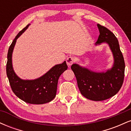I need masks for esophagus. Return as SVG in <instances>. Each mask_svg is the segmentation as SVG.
Instances as JSON below:
<instances>
[{"instance_id": "obj_1", "label": "esophagus", "mask_w": 131, "mask_h": 131, "mask_svg": "<svg viewBox=\"0 0 131 131\" xmlns=\"http://www.w3.org/2000/svg\"><path fill=\"white\" fill-rule=\"evenodd\" d=\"M74 61H75L74 58L73 57H71V56L68 57V58H67V60H66V61H67V63L68 66L71 65V64L74 62Z\"/></svg>"}]
</instances>
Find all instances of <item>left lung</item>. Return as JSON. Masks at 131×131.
Masks as SVG:
<instances>
[{
	"mask_svg": "<svg viewBox=\"0 0 131 131\" xmlns=\"http://www.w3.org/2000/svg\"><path fill=\"white\" fill-rule=\"evenodd\" d=\"M97 26L100 34L95 44L108 43L115 58L113 67L105 73H95L76 64H72L71 68L81 94L89 100L102 101L114 96L120 90L124 81L125 63L115 34L100 24Z\"/></svg>",
	"mask_w": 131,
	"mask_h": 131,
	"instance_id": "left-lung-1",
	"label": "left lung"
}]
</instances>
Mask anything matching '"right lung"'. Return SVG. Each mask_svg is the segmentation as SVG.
Instances as JSON below:
<instances>
[{"mask_svg":"<svg viewBox=\"0 0 131 131\" xmlns=\"http://www.w3.org/2000/svg\"><path fill=\"white\" fill-rule=\"evenodd\" d=\"M28 26L29 25L16 35L9 47L6 71L12 90L19 99L31 104H43L50 102L55 98L58 78L67 70L68 66L66 61L57 64L46 74L35 80H22L16 76L13 70L12 62L13 50L16 39Z\"/></svg>","mask_w":131,"mask_h":131,"instance_id":"add662e5","label":"right lung"}]
</instances>
